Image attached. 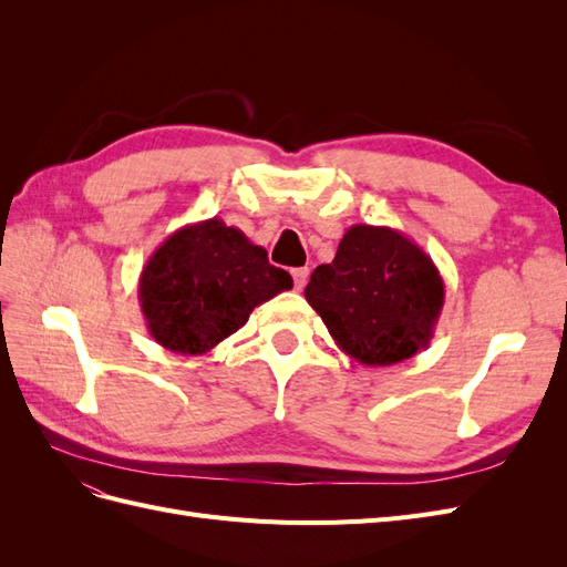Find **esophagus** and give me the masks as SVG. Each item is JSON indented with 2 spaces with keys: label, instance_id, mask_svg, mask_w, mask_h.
<instances>
[{
  "label": "esophagus",
  "instance_id": "34e87169",
  "mask_svg": "<svg viewBox=\"0 0 567 567\" xmlns=\"http://www.w3.org/2000/svg\"><path fill=\"white\" fill-rule=\"evenodd\" d=\"M293 284H296V290H302L305 288V284H307V279H310V269L307 267H296L293 271Z\"/></svg>",
  "mask_w": 567,
  "mask_h": 567
}]
</instances>
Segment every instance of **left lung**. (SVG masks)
Here are the masks:
<instances>
[{
	"instance_id": "8db88e82",
	"label": "left lung",
	"mask_w": 567,
	"mask_h": 567,
	"mask_svg": "<svg viewBox=\"0 0 567 567\" xmlns=\"http://www.w3.org/2000/svg\"><path fill=\"white\" fill-rule=\"evenodd\" d=\"M305 298L336 346L367 367H392L431 346L444 281L431 255L398 229L354 225Z\"/></svg>"
}]
</instances>
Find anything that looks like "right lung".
I'll use <instances>...</instances> for the list:
<instances>
[{
  "instance_id": "right-lung-1",
  "label": "right lung",
  "mask_w": 567,
  "mask_h": 567,
  "mask_svg": "<svg viewBox=\"0 0 567 567\" xmlns=\"http://www.w3.org/2000/svg\"><path fill=\"white\" fill-rule=\"evenodd\" d=\"M293 288L286 269L236 227L213 217L169 234L140 277L153 340L177 354H205L236 333L257 305Z\"/></svg>"
}]
</instances>
